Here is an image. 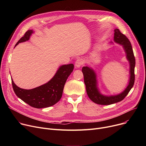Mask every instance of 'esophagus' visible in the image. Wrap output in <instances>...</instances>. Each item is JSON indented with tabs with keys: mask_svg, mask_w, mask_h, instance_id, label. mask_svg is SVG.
Returning <instances> with one entry per match:
<instances>
[{
	"mask_svg": "<svg viewBox=\"0 0 146 146\" xmlns=\"http://www.w3.org/2000/svg\"><path fill=\"white\" fill-rule=\"evenodd\" d=\"M83 64V61L82 60V59H78L77 61H76L75 63V67L79 68Z\"/></svg>",
	"mask_w": 146,
	"mask_h": 146,
	"instance_id": "1",
	"label": "esophagus"
}]
</instances>
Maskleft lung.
<instances>
[{"label":"left lung","instance_id":"left-lung-1","mask_svg":"<svg viewBox=\"0 0 146 146\" xmlns=\"http://www.w3.org/2000/svg\"><path fill=\"white\" fill-rule=\"evenodd\" d=\"M114 32V41L122 45L126 54L127 59L129 61L130 66L129 81L127 87L121 94L116 95L105 96L101 94L99 90L96 74L95 71L91 67H89L88 66L83 67L82 71L84 76V82L86 85L87 94L91 101L99 105H108L123 100L134 84L135 60L131 42L128 39V38L125 35L122 34L118 29H115Z\"/></svg>","mask_w":146,"mask_h":146}]
</instances>
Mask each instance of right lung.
<instances>
[{"instance_id": "right-lung-1", "label": "right lung", "mask_w": 146, "mask_h": 146, "mask_svg": "<svg viewBox=\"0 0 146 146\" xmlns=\"http://www.w3.org/2000/svg\"><path fill=\"white\" fill-rule=\"evenodd\" d=\"M33 30H28L24 35L15 45L29 40ZM74 65L69 64L61 66L54 77L47 83L32 89L19 88L12 79L13 89L15 94L31 106L35 108H43L51 106L57 103L62 96L63 91L68 77L73 72Z\"/></svg>"}]
</instances>
